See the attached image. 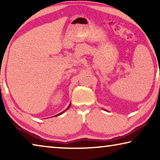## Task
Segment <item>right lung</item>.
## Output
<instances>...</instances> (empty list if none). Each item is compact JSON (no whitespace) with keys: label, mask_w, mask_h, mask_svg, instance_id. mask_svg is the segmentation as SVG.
<instances>
[{"label":"right lung","mask_w":160,"mask_h":160,"mask_svg":"<svg viewBox=\"0 0 160 160\" xmlns=\"http://www.w3.org/2000/svg\"><path fill=\"white\" fill-rule=\"evenodd\" d=\"M70 105H69V106H68V108L66 109V110H65V111H66L67 110H68V109H69L70 108ZM65 111H63V112H60V113H59V114H58V115H55V117H56V116H58V115H61V114H62L63 112H65Z\"/></svg>","instance_id":"add662e5"}]
</instances>
